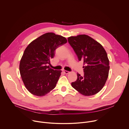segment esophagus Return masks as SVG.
Returning a JSON list of instances; mask_svg holds the SVG:
<instances>
[{"instance_id":"1","label":"esophagus","mask_w":129,"mask_h":129,"mask_svg":"<svg viewBox=\"0 0 129 129\" xmlns=\"http://www.w3.org/2000/svg\"><path fill=\"white\" fill-rule=\"evenodd\" d=\"M63 72H64V73H65V74H68V73H69V71H67V70H64V71H63Z\"/></svg>"}]
</instances>
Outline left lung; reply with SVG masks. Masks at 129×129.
Segmentation results:
<instances>
[{
    "label": "left lung",
    "mask_w": 129,
    "mask_h": 129,
    "mask_svg": "<svg viewBox=\"0 0 129 129\" xmlns=\"http://www.w3.org/2000/svg\"><path fill=\"white\" fill-rule=\"evenodd\" d=\"M68 41L84 65V76L77 73V80L71 83L72 87L85 96L96 94L108 77L109 61L106 50L100 43L86 35L70 37Z\"/></svg>",
    "instance_id": "obj_1"
}]
</instances>
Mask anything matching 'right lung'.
<instances>
[{"instance_id":"add662e5","label":"right lung","mask_w":129,"mask_h":129,"mask_svg":"<svg viewBox=\"0 0 129 129\" xmlns=\"http://www.w3.org/2000/svg\"><path fill=\"white\" fill-rule=\"evenodd\" d=\"M64 37L47 33L33 41L25 48L20 60L19 70L23 82L32 94L44 96L56 86L61 70L47 66L55 50L66 43Z\"/></svg>"}]
</instances>
